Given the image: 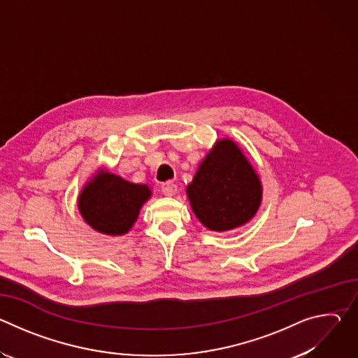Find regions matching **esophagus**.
<instances>
[{
    "label": "esophagus",
    "instance_id": "34e87169",
    "mask_svg": "<svg viewBox=\"0 0 358 358\" xmlns=\"http://www.w3.org/2000/svg\"><path fill=\"white\" fill-rule=\"evenodd\" d=\"M162 191H163L164 195L173 196V195H176V192H177V185H176L174 182H171V181L164 182V184L162 185Z\"/></svg>",
    "mask_w": 358,
    "mask_h": 358
}]
</instances>
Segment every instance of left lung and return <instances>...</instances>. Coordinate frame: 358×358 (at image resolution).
Masks as SVG:
<instances>
[{
	"instance_id": "1",
	"label": "left lung",
	"mask_w": 358,
	"mask_h": 358,
	"mask_svg": "<svg viewBox=\"0 0 358 358\" xmlns=\"http://www.w3.org/2000/svg\"><path fill=\"white\" fill-rule=\"evenodd\" d=\"M185 192L198 221L210 231L225 232L257 215L264 188L242 148L224 137L198 164Z\"/></svg>"
}]
</instances>
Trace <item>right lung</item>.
Returning a JSON list of instances; mask_svg holds the SVG:
<instances>
[{
    "instance_id": "1",
    "label": "right lung",
    "mask_w": 358,
    "mask_h": 358,
    "mask_svg": "<svg viewBox=\"0 0 358 358\" xmlns=\"http://www.w3.org/2000/svg\"><path fill=\"white\" fill-rule=\"evenodd\" d=\"M151 194L145 184L130 182L100 169L82 187L78 208L83 221L96 232L122 236L133 228Z\"/></svg>"
}]
</instances>
